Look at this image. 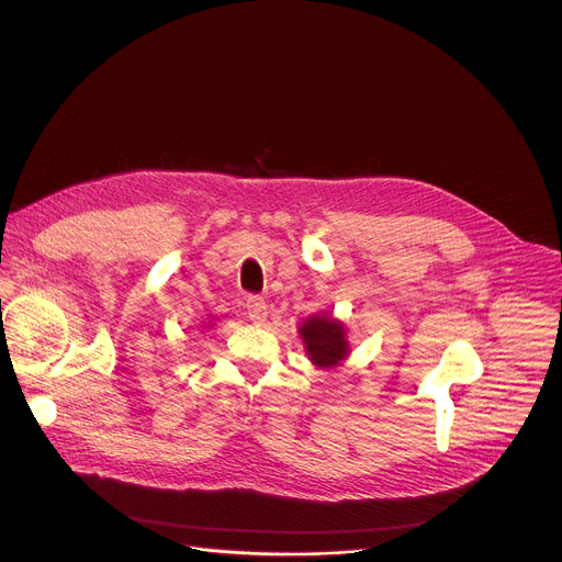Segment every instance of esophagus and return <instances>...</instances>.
<instances>
[{
  "label": "esophagus",
  "instance_id": "obj_1",
  "mask_svg": "<svg viewBox=\"0 0 562 562\" xmlns=\"http://www.w3.org/2000/svg\"><path fill=\"white\" fill-rule=\"evenodd\" d=\"M245 308H247L249 319H254V323H265L267 302L260 295H249L247 302H245Z\"/></svg>",
  "mask_w": 562,
  "mask_h": 562
}]
</instances>
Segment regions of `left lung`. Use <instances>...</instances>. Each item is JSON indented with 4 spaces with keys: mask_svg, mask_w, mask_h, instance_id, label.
<instances>
[{
    "mask_svg": "<svg viewBox=\"0 0 562 562\" xmlns=\"http://www.w3.org/2000/svg\"><path fill=\"white\" fill-rule=\"evenodd\" d=\"M300 338L311 362L319 369L340 364L349 356L347 331L340 319L331 315H311L300 325Z\"/></svg>",
    "mask_w": 562,
    "mask_h": 562,
    "instance_id": "obj_1",
    "label": "left lung"
}]
</instances>
